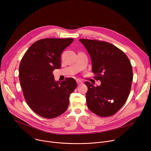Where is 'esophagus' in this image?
Segmentation results:
<instances>
[{
  "instance_id": "1",
  "label": "esophagus",
  "mask_w": 151,
  "mask_h": 151,
  "mask_svg": "<svg viewBox=\"0 0 151 151\" xmlns=\"http://www.w3.org/2000/svg\"><path fill=\"white\" fill-rule=\"evenodd\" d=\"M76 83H77L78 85H80V84H82L83 83V82L81 80H76Z\"/></svg>"
}]
</instances>
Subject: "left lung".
<instances>
[{
    "label": "left lung",
    "instance_id": "left-lung-1",
    "mask_svg": "<svg viewBox=\"0 0 151 151\" xmlns=\"http://www.w3.org/2000/svg\"><path fill=\"white\" fill-rule=\"evenodd\" d=\"M89 52L95 79L101 85L95 87L86 81L87 105L101 117L116 114L128 99L133 80L132 66L127 55L109 43L96 40L80 39Z\"/></svg>",
    "mask_w": 151,
    "mask_h": 151
}]
</instances>
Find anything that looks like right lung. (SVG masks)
Here are the masks:
<instances>
[{"label":"right lung","instance_id":"obj_1","mask_svg":"<svg viewBox=\"0 0 151 151\" xmlns=\"http://www.w3.org/2000/svg\"><path fill=\"white\" fill-rule=\"evenodd\" d=\"M74 40L44 38L32 45L21 59L19 78L25 100L38 115L52 119L64 113L70 94L76 88L75 79L55 81L52 71L61 67L63 50Z\"/></svg>","mask_w":151,"mask_h":151}]
</instances>
